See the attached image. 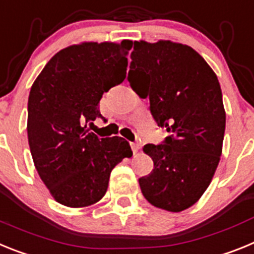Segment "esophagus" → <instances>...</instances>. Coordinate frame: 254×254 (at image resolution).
<instances>
[{
	"label": "esophagus",
	"mask_w": 254,
	"mask_h": 254,
	"mask_svg": "<svg viewBox=\"0 0 254 254\" xmlns=\"http://www.w3.org/2000/svg\"><path fill=\"white\" fill-rule=\"evenodd\" d=\"M130 147H131V151H133V153H136V152L139 151L140 148V144L139 143H130Z\"/></svg>",
	"instance_id": "obj_1"
}]
</instances>
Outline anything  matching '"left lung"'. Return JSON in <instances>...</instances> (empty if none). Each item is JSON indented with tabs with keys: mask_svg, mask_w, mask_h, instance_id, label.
Instances as JSON below:
<instances>
[{
	"mask_svg": "<svg viewBox=\"0 0 254 254\" xmlns=\"http://www.w3.org/2000/svg\"><path fill=\"white\" fill-rule=\"evenodd\" d=\"M127 74L158 127L162 144H145L154 169L139 179L154 207L180 212L193 206L212 180L224 142L225 115L219 79L197 51L182 43L134 42Z\"/></svg>",
	"mask_w": 254,
	"mask_h": 254,
	"instance_id": "left-lung-1",
	"label": "left lung"
}]
</instances>
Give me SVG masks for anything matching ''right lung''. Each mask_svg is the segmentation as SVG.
<instances>
[{
    "mask_svg": "<svg viewBox=\"0 0 254 254\" xmlns=\"http://www.w3.org/2000/svg\"><path fill=\"white\" fill-rule=\"evenodd\" d=\"M131 46L127 39L69 46L33 83L26 125L30 153L42 182L64 206L98 202L112 169L133 156L124 138H98L87 129L88 123L102 118V94L124 81Z\"/></svg>",
    "mask_w": 254,
    "mask_h": 254,
    "instance_id": "add662e5",
    "label": "right lung"
}]
</instances>
